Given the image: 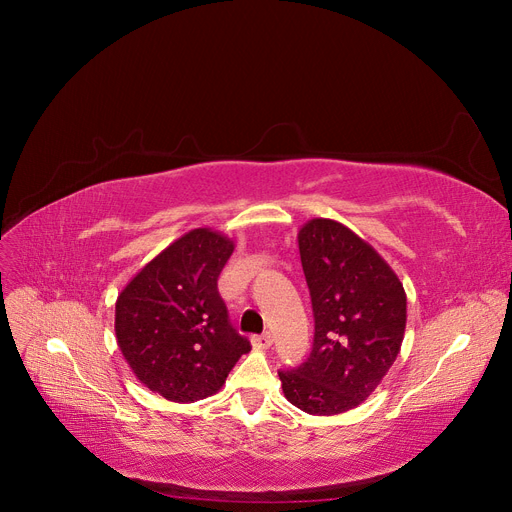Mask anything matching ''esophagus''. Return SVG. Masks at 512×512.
Wrapping results in <instances>:
<instances>
[{
    "mask_svg": "<svg viewBox=\"0 0 512 512\" xmlns=\"http://www.w3.org/2000/svg\"><path fill=\"white\" fill-rule=\"evenodd\" d=\"M252 346L256 348V350H266V348H271L273 346V337L269 335V333H264V335H254L252 339Z\"/></svg>",
    "mask_w": 512,
    "mask_h": 512,
    "instance_id": "obj_1",
    "label": "esophagus"
}]
</instances>
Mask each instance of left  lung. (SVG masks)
<instances>
[{
  "label": "left lung",
  "mask_w": 512,
  "mask_h": 512,
  "mask_svg": "<svg viewBox=\"0 0 512 512\" xmlns=\"http://www.w3.org/2000/svg\"><path fill=\"white\" fill-rule=\"evenodd\" d=\"M298 246L314 312V344L298 369L279 371L285 398L314 417L367 400L400 354L406 291L377 250L346 225L312 218Z\"/></svg>",
  "instance_id": "left-lung-1"
}]
</instances>
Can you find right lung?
<instances>
[{
  "label": "right lung",
  "instance_id": "add662e5",
  "mask_svg": "<svg viewBox=\"0 0 512 512\" xmlns=\"http://www.w3.org/2000/svg\"><path fill=\"white\" fill-rule=\"evenodd\" d=\"M233 248L223 233L191 229L118 294V348L135 377L170 402L216 394L241 354L250 352L216 287Z\"/></svg>",
  "mask_w": 512,
  "mask_h": 512
}]
</instances>
